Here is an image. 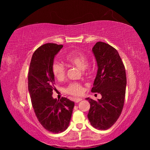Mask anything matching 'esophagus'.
<instances>
[{
  "mask_svg": "<svg viewBox=\"0 0 150 150\" xmlns=\"http://www.w3.org/2000/svg\"><path fill=\"white\" fill-rule=\"evenodd\" d=\"M81 100H82V98H74V101H75V103H78L79 101H81Z\"/></svg>",
  "mask_w": 150,
  "mask_h": 150,
  "instance_id": "34e87169",
  "label": "esophagus"
}]
</instances>
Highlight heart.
<instances>
[{
    "label": "heart",
    "mask_w": 150,
    "mask_h": 150,
    "mask_svg": "<svg viewBox=\"0 0 150 150\" xmlns=\"http://www.w3.org/2000/svg\"><path fill=\"white\" fill-rule=\"evenodd\" d=\"M65 59L71 64L76 66L79 69L84 70L88 66V58L82 52L75 51L68 53L65 57ZM53 75L58 80H61L64 78L66 69L64 66L58 62H54L52 66ZM84 91L83 86L78 83H72L65 88L66 93L72 96H79Z\"/></svg>",
    "instance_id": "obj_1"
}]
</instances>
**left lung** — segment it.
<instances>
[{
	"label": "left lung",
	"instance_id": "left-lung-1",
	"mask_svg": "<svg viewBox=\"0 0 150 150\" xmlns=\"http://www.w3.org/2000/svg\"><path fill=\"white\" fill-rule=\"evenodd\" d=\"M93 52L98 72L91 92L101 94L102 98L98 101L86 98L90 103L88 117L94 128L106 130L116 122L123 108L126 71L118 52L108 44L96 42Z\"/></svg>",
	"mask_w": 150,
	"mask_h": 150
}]
</instances>
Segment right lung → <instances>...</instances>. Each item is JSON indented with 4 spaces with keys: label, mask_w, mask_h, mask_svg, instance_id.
Instances as JSON below:
<instances>
[{
    "label": "right lung",
    "mask_w": 150,
    "mask_h": 150,
    "mask_svg": "<svg viewBox=\"0 0 150 150\" xmlns=\"http://www.w3.org/2000/svg\"><path fill=\"white\" fill-rule=\"evenodd\" d=\"M62 45L47 43L35 50L28 72V89L36 117L44 128L54 133L64 131L69 126L74 103L66 98H52L55 89L52 71L54 58Z\"/></svg>",
    "instance_id": "add662e5"
}]
</instances>
